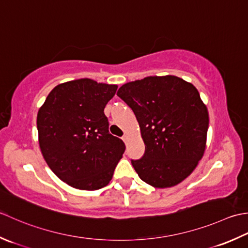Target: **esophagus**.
I'll return each mask as SVG.
<instances>
[{"mask_svg":"<svg viewBox=\"0 0 248 248\" xmlns=\"http://www.w3.org/2000/svg\"><path fill=\"white\" fill-rule=\"evenodd\" d=\"M122 139H123V141H124V142H126V141H127V140H128V136H127V135H124V136H123V137H122Z\"/></svg>","mask_w":248,"mask_h":248,"instance_id":"1","label":"esophagus"}]
</instances>
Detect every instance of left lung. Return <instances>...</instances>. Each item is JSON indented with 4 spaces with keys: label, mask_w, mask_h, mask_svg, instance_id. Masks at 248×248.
<instances>
[{
    "label": "left lung",
    "mask_w": 248,
    "mask_h": 248,
    "mask_svg": "<svg viewBox=\"0 0 248 248\" xmlns=\"http://www.w3.org/2000/svg\"><path fill=\"white\" fill-rule=\"evenodd\" d=\"M117 94L133 109L145 144L143 157L131 160L140 179L156 188L184 181L206 148L209 112L198 90L167 75L127 82Z\"/></svg>",
    "instance_id": "obj_1"
}]
</instances>
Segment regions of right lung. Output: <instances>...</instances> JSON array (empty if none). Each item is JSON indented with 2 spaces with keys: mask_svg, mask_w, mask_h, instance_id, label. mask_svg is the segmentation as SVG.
I'll list each match as a JSON object with an SVG mask.
<instances>
[{
  "mask_svg": "<svg viewBox=\"0 0 248 248\" xmlns=\"http://www.w3.org/2000/svg\"><path fill=\"white\" fill-rule=\"evenodd\" d=\"M117 84L83 78L57 85L37 113L38 142L49 168L81 190L105 187L122 158L125 144L109 134L104 109Z\"/></svg>",
  "mask_w": 248,
  "mask_h": 248,
  "instance_id": "1",
  "label": "right lung"
}]
</instances>
